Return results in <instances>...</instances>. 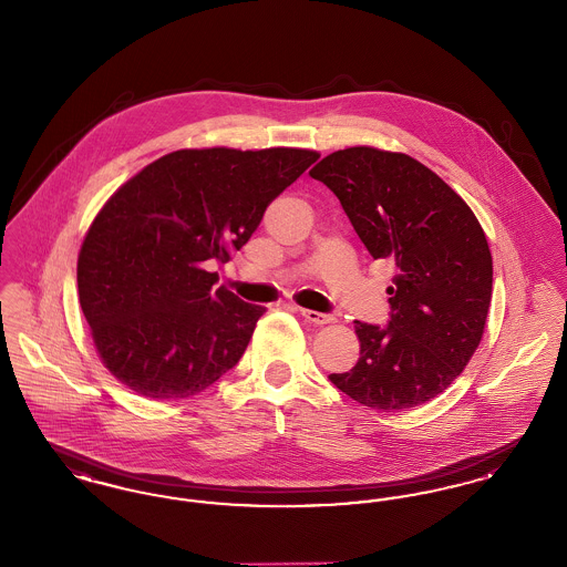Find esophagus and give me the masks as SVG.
Wrapping results in <instances>:
<instances>
[{
    "label": "esophagus",
    "mask_w": 567,
    "mask_h": 567,
    "mask_svg": "<svg viewBox=\"0 0 567 567\" xmlns=\"http://www.w3.org/2000/svg\"><path fill=\"white\" fill-rule=\"evenodd\" d=\"M299 315H301L308 323L327 324L333 321L331 315H323V312H317V310H306V308H299Z\"/></svg>",
    "instance_id": "1"
}]
</instances>
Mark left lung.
<instances>
[{
  "label": "left lung",
  "mask_w": 567,
  "mask_h": 567,
  "mask_svg": "<svg viewBox=\"0 0 567 567\" xmlns=\"http://www.w3.org/2000/svg\"><path fill=\"white\" fill-rule=\"evenodd\" d=\"M340 199L374 259H393L386 327L354 321L361 351L329 380L359 404L395 412L432 402L481 344L493 289L485 231L437 174L404 153L352 146L310 169Z\"/></svg>",
  "instance_id": "1"
}]
</instances>
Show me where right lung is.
Returning a JSON list of instances; mask_svg holds the SVG:
<instances>
[{"mask_svg":"<svg viewBox=\"0 0 567 567\" xmlns=\"http://www.w3.org/2000/svg\"><path fill=\"white\" fill-rule=\"evenodd\" d=\"M319 157L185 148L110 197L79 252V297L112 377L151 400H183L240 361L266 308L215 289L208 266L229 261Z\"/></svg>","mask_w":567,"mask_h":567,"instance_id":"add662e5","label":"right lung"}]
</instances>
